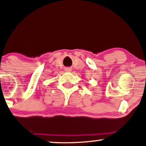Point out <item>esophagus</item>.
I'll return each mask as SVG.
<instances>
[{
	"instance_id": "esophagus-1",
	"label": "esophagus",
	"mask_w": 146,
	"mask_h": 146,
	"mask_svg": "<svg viewBox=\"0 0 146 146\" xmlns=\"http://www.w3.org/2000/svg\"><path fill=\"white\" fill-rule=\"evenodd\" d=\"M65 71L66 72H71V68H69V67H67L65 68Z\"/></svg>"
}]
</instances>
